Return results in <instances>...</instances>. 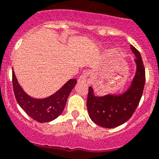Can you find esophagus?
<instances>
[{
	"mask_svg": "<svg viewBox=\"0 0 159 159\" xmlns=\"http://www.w3.org/2000/svg\"><path fill=\"white\" fill-rule=\"evenodd\" d=\"M92 72L91 70H85L83 71V74L81 75L80 78L78 79V82L79 83H85L89 81V79H90V76H91Z\"/></svg>",
	"mask_w": 159,
	"mask_h": 159,
	"instance_id": "obj_1",
	"label": "esophagus"
}]
</instances>
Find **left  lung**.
<instances>
[{"label": "left lung", "mask_w": 159, "mask_h": 159, "mask_svg": "<svg viewBox=\"0 0 159 159\" xmlns=\"http://www.w3.org/2000/svg\"><path fill=\"white\" fill-rule=\"evenodd\" d=\"M136 58V73L129 88L121 94H107L97 97L89 87L87 108L90 119L102 128H113L121 125L132 117L141 101L145 87V70L141 53L131 45Z\"/></svg>", "instance_id": "1"}]
</instances>
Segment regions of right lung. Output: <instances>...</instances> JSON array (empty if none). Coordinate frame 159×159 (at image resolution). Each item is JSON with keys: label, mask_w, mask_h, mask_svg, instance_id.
<instances>
[{"label": "right lung", "mask_w": 159, "mask_h": 159, "mask_svg": "<svg viewBox=\"0 0 159 159\" xmlns=\"http://www.w3.org/2000/svg\"><path fill=\"white\" fill-rule=\"evenodd\" d=\"M12 76L13 89L18 105L30 117L39 123L50 122L61 115L65 108L69 94L77 83L76 79L69 80L53 95L38 99L26 93L18 82L14 70Z\"/></svg>", "instance_id": "add662e5"}]
</instances>
